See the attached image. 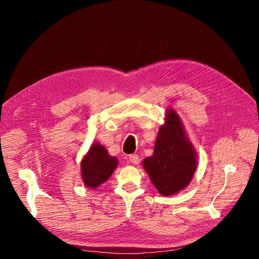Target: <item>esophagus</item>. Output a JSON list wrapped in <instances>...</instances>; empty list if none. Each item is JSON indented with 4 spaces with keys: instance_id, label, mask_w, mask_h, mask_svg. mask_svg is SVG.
Returning <instances> with one entry per match:
<instances>
[{
    "instance_id": "34e87169",
    "label": "esophagus",
    "mask_w": 259,
    "mask_h": 259,
    "mask_svg": "<svg viewBox=\"0 0 259 259\" xmlns=\"http://www.w3.org/2000/svg\"><path fill=\"white\" fill-rule=\"evenodd\" d=\"M128 160L133 163V164H138L139 163V156L137 154H131L128 156Z\"/></svg>"
}]
</instances>
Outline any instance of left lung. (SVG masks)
<instances>
[{"instance_id": "obj_1", "label": "left lung", "mask_w": 259, "mask_h": 259, "mask_svg": "<svg viewBox=\"0 0 259 259\" xmlns=\"http://www.w3.org/2000/svg\"><path fill=\"white\" fill-rule=\"evenodd\" d=\"M154 187L163 195H170L189 185L197 168V154L185 136L178 114L169 109L160 127L153 155L143 162Z\"/></svg>"}]
</instances>
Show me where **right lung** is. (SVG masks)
Instances as JSON below:
<instances>
[{"label": "right lung", "mask_w": 259, "mask_h": 259, "mask_svg": "<svg viewBox=\"0 0 259 259\" xmlns=\"http://www.w3.org/2000/svg\"><path fill=\"white\" fill-rule=\"evenodd\" d=\"M117 165V160L109 155L106 148L94 144L81 163V174L86 187L97 188L111 176Z\"/></svg>", "instance_id": "right-lung-1"}]
</instances>
